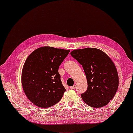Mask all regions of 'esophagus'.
Instances as JSON below:
<instances>
[{
    "label": "esophagus",
    "instance_id": "obj_1",
    "mask_svg": "<svg viewBox=\"0 0 133 133\" xmlns=\"http://www.w3.org/2000/svg\"><path fill=\"white\" fill-rule=\"evenodd\" d=\"M76 85H74V86L71 87V89H76Z\"/></svg>",
    "mask_w": 133,
    "mask_h": 133
}]
</instances>
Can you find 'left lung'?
<instances>
[{
    "label": "left lung",
    "mask_w": 133,
    "mask_h": 133,
    "mask_svg": "<svg viewBox=\"0 0 133 133\" xmlns=\"http://www.w3.org/2000/svg\"><path fill=\"white\" fill-rule=\"evenodd\" d=\"M71 55L84 69L88 89L82 100L92 108L106 106L115 96L119 78L114 64L104 52L95 48L74 50Z\"/></svg>",
    "instance_id": "left-lung-1"
}]
</instances>
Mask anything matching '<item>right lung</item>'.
Instances as JSON below:
<instances>
[{
    "label": "right lung",
    "mask_w": 133,
    "mask_h": 133,
    "mask_svg": "<svg viewBox=\"0 0 133 133\" xmlns=\"http://www.w3.org/2000/svg\"><path fill=\"white\" fill-rule=\"evenodd\" d=\"M69 52L42 47L27 57L22 69V85L25 95L34 104L49 108L61 99L65 89L58 71Z\"/></svg>",
    "instance_id": "1"
}]
</instances>
